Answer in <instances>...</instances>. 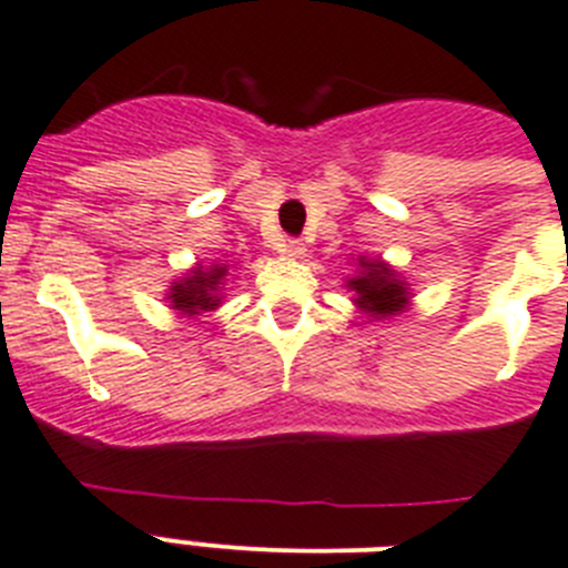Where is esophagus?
<instances>
[{"mask_svg":"<svg viewBox=\"0 0 568 568\" xmlns=\"http://www.w3.org/2000/svg\"><path fill=\"white\" fill-rule=\"evenodd\" d=\"M278 252L284 257H304V243L302 241H293V237H284V241L278 243Z\"/></svg>","mask_w":568,"mask_h":568,"instance_id":"34e87169","label":"esophagus"}]
</instances>
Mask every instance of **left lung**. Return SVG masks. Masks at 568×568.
Segmentation results:
<instances>
[{
	"instance_id": "obj_1",
	"label": "left lung",
	"mask_w": 568,
	"mask_h": 568,
	"mask_svg": "<svg viewBox=\"0 0 568 568\" xmlns=\"http://www.w3.org/2000/svg\"><path fill=\"white\" fill-rule=\"evenodd\" d=\"M345 287L354 293L351 302L357 311L365 313L372 322H383L397 313H406L412 304L409 281H403L395 266L386 264L383 257H357V275L345 278Z\"/></svg>"
}]
</instances>
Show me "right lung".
<instances>
[{"label": "right lung", "mask_w": 568, "mask_h": 568, "mask_svg": "<svg viewBox=\"0 0 568 568\" xmlns=\"http://www.w3.org/2000/svg\"><path fill=\"white\" fill-rule=\"evenodd\" d=\"M229 284V264H196L189 273L171 281L165 298L173 313L182 318L203 316V313L217 311L223 304V287Z\"/></svg>", "instance_id": "obj_1"}]
</instances>
